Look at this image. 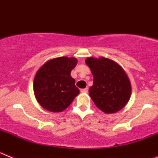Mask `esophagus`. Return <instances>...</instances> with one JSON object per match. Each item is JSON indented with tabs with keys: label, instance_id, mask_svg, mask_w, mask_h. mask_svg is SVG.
<instances>
[{
	"label": "esophagus",
	"instance_id": "esophagus-1",
	"mask_svg": "<svg viewBox=\"0 0 158 158\" xmlns=\"http://www.w3.org/2000/svg\"><path fill=\"white\" fill-rule=\"evenodd\" d=\"M88 91H89V89L88 88H85V89H81V92L83 93H88Z\"/></svg>",
	"mask_w": 158,
	"mask_h": 158
}]
</instances>
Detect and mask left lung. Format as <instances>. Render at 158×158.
Wrapping results in <instances>:
<instances>
[{
  "instance_id": "left-lung-1",
  "label": "left lung",
  "mask_w": 158,
  "mask_h": 158,
  "mask_svg": "<svg viewBox=\"0 0 158 158\" xmlns=\"http://www.w3.org/2000/svg\"><path fill=\"white\" fill-rule=\"evenodd\" d=\"M85 62L93 75L89 93L96 107L107 114L122 109L131 93V82L122 67L104 57L88 58Z\"/></svg>"
}]
</instances>
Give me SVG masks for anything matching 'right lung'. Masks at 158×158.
I'll return each mask as SVG.
<instances>
[{"instance_id": "obj_1", "label": "right lung", "mask_w": 158, "mask_h": 158, "mask_svg": "<svg viewBox=\"0 0 158 158\" xmlns=\"http://www.w3.org/2000/svg\"><path fill=\"white\" fill-rule=\"evenodd\" d=\"M75 58L60 57L46 62L34 80L36 100L45 109L53 112L64 111L79 94L70 73L77 65Z\"/></svg>"}]
</instances>
